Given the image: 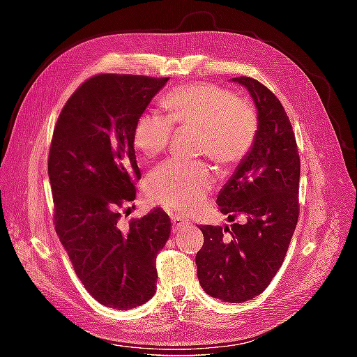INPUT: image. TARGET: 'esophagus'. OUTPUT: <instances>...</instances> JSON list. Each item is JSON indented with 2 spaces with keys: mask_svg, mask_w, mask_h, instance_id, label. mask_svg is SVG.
Returning a JSON list of instances; mask_svg holds the SVG:
<instances>
[{
  "mask_svg": "<svg viewBox=\"0 0 357 357\" xmlns=\"http://www.w3.org/2000/svg\"><path fill=\"white\" fill-rule=\"evenodd\" d=\"M171 220H172V231H174V232L185 229L186 226L190 225V222L186 220L185 218H181V215H174V218H172Z\"/></svg>",
  "mask_w": 357,
  "mask_h": 357,
  "instance_id": "obj_1",
  "label": "esophagus"
}]
</instances>
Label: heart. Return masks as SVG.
I'll use <instances>...</instances> for the list:
<instances>
[{"label":"heart","mask_w":357,"mask_h":357,"mask_svg":"<svg viewBox=\"0 0 357 357\" xmlns=\"http://www.w3.org/2000/svg\"><path fill=\"white\" fill-rule=\"evenodd\" d=\"M168 117L147 110L134 125L132 143L143 158L153 159L169 144L172 123L199 129L198 150L220 167L240 164L252 152L257 135V114L252 104L231 91L208 83L178 86L164 96ZM210 168L195 162L171 160L160 165L147 180L149 195L164 207L192 213L213 188Z\"/></svg>","instance_id":"heart-1"}]
</instances>
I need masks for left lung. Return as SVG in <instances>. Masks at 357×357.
Listing matches in <instances>:
<instances>
[{"mask_svg": "<svg viewBox=\"0 0 357 357\" xmlns=\"http://www.w3.org/2000/svg\"><path fill=\"white\" fill-rule=\"evenodd\" d=\"M248 91L257 110V135L218 197L220 213L234 222L201 225L204 244L197 253L205 294L238 304L261 295L283 265L294 236L299 204L301 162L294 129L277 96L250 77H234Z\"/></svg>", "mask_w": 357, "mask_h": 357, "instance_id": "obj_1", "label": "left lung"}]
</instances>
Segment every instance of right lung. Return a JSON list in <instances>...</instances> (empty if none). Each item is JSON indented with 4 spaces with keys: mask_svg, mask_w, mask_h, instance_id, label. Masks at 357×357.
<instances>
[{
    "mask_svg": "<svg viewBox=\"0 0 357 357\" xmlns=\"http://www.w3.org/2000/svg\"><path fill=\"white\" fill-rule=\"evenodd\" d=\"M169 79L100 74L63 105L53 131L49 180L55 228L80 282L100 304L131 310L156 291V256L171 220L160 208L119 225L142 178L134 125Z\"/></svg>",
    "mask_w": 357,
    "mask_h": 357,
    "instance_id": "right-lung-1",
    "label": "right lung"
}]
</instances>
